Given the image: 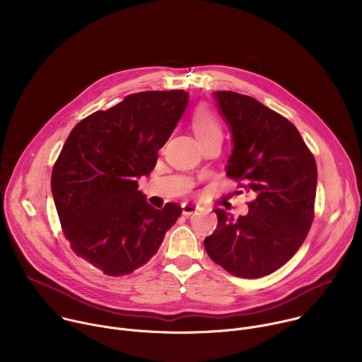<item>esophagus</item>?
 <instances>
[{"label": "esophagus", "instance_id": "obj_1", "mask_svg": "<svg viewBox=\"0 0 362 362\" xmlns=\"http://www.w3.org/2000/svg\"><path fill=\"white\" fill-rule=\"evenodd\" d=\"M200 208L197 204H193V203H183L182 204V212L185 216H190L193 214H196Z\"/></svg>", "mask_w": 362, "mask_h": 362}]
</instances>
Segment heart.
I'll return each mask as SVG.
<instances>
[{
  "label": "heart",
  "mask_w": 362,
  "mask_h": 362,
  "mask_svg": "<svg viewBox=\"0 0 362 362\" xmlns=\"http://www.w3.org/2000/svg\"><path fill=\"white\" fill-rule=\"evenodd\" d=\"M192 129L199 140L204 139L206 136H209L212 133L221 132L218 120L206 107H199L194 110L192 116Z\"/></svg>",
  "instance_id": "heart-1"
}]
</instances>
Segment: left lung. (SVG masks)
<instances>
[{"label": "left lung", "instance_id": "1", "mask_svg": "<svg viewBox=\"0 0 362 362\" xmlns=\"http://www.w3.org/2000/svg\"><path fill=\"white\" fill-rule=\"evenodd\" d=\"M214 98L232 136L226 175L255 199L238 219L215 209L218 229L204 249L229 274L262 278L291 259L311 228L317 163L298 129L262 103L235 91Z\"/></svg>", "mask_w": 362, "mask_h": 362}]
</instances>
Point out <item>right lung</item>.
Wrapping results in <instances>:
<instances>
[{"instance_id": "right-lung-1", "label": "right lung", "mask_w": 362, "mask_h": 362, "mask_svg": "<svg viewBox=\"0 0 362 362\" xmlns=\"http://www.w3.org/2000/svg\"><path fill=\"white\" fill-rule=\"evenodd\" d=\"M189 103L183 90L141 91L81 120L51 173V192L74 253L109 276L150 261L182 214L146 202L137 179L156 166Z\"/></svg>"}]
</instances>
